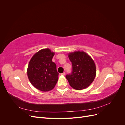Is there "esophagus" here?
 <instances>
[{
	"mask_svg": "<svg viewBox=\"0 0 125 125\" xmlns=\"http://www.w3.org/2000/svg\"><path fill=\"white\" fill-rule=\"evenodd\" d=\"M66 74V73H65V72H63V73H61V75H65Z\"/></svg>",
	"mask_w": 125,
	"mask_h": 125,
	"instance_id": "1",
	"label": "esophagus"
}]
</instances>
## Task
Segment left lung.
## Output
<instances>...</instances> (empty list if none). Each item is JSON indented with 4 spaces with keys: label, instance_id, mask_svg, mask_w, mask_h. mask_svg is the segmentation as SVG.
<instances>
[{
    "label": "left lung",
    "instance_id": "left-lung-1",
    "mask_svg": "<svg viewBox=\"0 0 125 125\" xmlns=\"http://www.w3.org/2000/svg\"><path fill=\"white\" fill-rule=\"evenodd\" d=\"M68 57L72 63V71L66 78L70 85L78 90L86 88L96 76V66L93 60L83 51L70 52Z\"/></svg>",
    "mask_w": 125,
    "mask_h": 125
}]
</instances>
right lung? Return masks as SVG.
I'll return each mask as SVG.
<instances>
[{
  "label": "right lung",
  "instance_id": "right-lung-1",
  "mask_svg": "<svg viewBox=\"0 0 125 125\" xmlns=\"http://www.w3.org/2000/svg\"><path fill=\"white\" fill-rule=\"evenodd\" d=\"M55 53L49 48L42 49L34 55L29 62L28 77L31 84L42 91L54 88L59 73L56 64L52 62Z\"/></svg>",
  "mask_w": 125,
  "mask_h": 125
}]
</instances>
